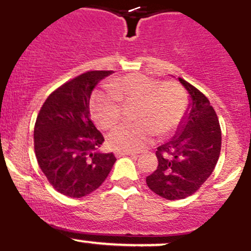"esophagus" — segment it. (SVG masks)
<instances>
[{"label":"esophagus","mask_w":251,"mask_h":251,"mask_svg":"<svg viewBox=\"0 0 251 251\" xmlns=\"http://www.w3.org/2000/svg\"><path fill=\"white\" fill-rule=\"evenodd\" d=\"M115 155L116 157H126V155H128V157H137V154L136 153H132V152H121V151H115Z\"/></svg>","instance_id":"esophagus-1"}]
</instances>
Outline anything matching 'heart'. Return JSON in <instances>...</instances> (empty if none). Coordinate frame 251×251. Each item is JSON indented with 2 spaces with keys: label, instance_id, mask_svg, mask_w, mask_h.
Returning <instances> with one entry per match:
<instances>
[{
  "label": "heart",
  "instance_id": "obj_1",
  "mask_svg": "<svg viewBox=\"0 0 251 251\" xmlns=\"http://www.w3.org/2000/svg\"><path fill=\"white\" fill-rule=\"evenodd\" d=\"M110 91L97 92L91 99V113L101 128H110L120 121L124 103H138L135 124H124L111 131L108 143L121 152H137L146 147L153 133L169 135L181 123L187 108L184 89L173 81L143 74H131L109 83Z\"/></svg>",
  "mask_w": 251,
  "mask_h": 251
}]
</instances>
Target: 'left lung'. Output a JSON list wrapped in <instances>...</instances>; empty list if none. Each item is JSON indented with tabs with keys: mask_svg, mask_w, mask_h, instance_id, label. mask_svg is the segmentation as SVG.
I'll list each match as a JSON object with an SVG mask.
<instances>
[{
	"mask_svg": "<svg viewBox=\"0 0 251 251\" xmlns=\"http://www.w3.org/2000/svg\"><path fill=\"white\" fill-rule=\"evenodd\" d=\"M189 96L186 113L175 135L158 147V167L146 177L148 187L167 200L193 195L208 179L221 153L220 123L215 109L199 89L177 78Z\"/></svg>",
	"mask_w": 251,
	"mask_h": 251,
	"instance_id": "8db88e82",
	"label": "left lung"
}]
</instances>
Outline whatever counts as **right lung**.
<instances>
[{
  "label": "right lung",
  "instance_id": "add662e5",
  "mask_svg": "<svg viewBox=\"0 0 251 251\" xmlns=\"http://www.w3.org/2000/svg\"><path fill=\"white\" fill-rule=\"evenodd\" d=\"M113 71H89L58 87L41 106L34 127L39 167L55 190L83 198L97 190L116 158L100 153L104 137L91 120L89 99Z\"/></svg>",
  "mask_w": 251,
  "mask_h": 251
}]
</instances>
